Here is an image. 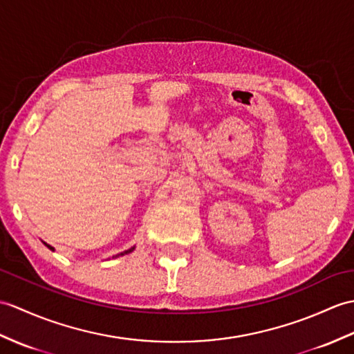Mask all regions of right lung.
Masks as SVG:
<instances>
[{"mask_svg":"<svg viewBox=\"0 0 354 354\" xmlns=\"http://www.w3.org/2000/svg\"><path fill=\"white\" fill-rule=\"evenodd\" d=\"M45 245H46V248L48 249H51V250H54V248H51V245H49V244H46L45 243ZM136 248H131V249H128V250H125V252H122V253H118V254H114V257L113 258H119V257H123V254H128V253H131V252H133Z\"/></svg>","mask_w":354,"mask_h":354,"instance_id":"obj_1","label":"right lung"}]
</instances>
